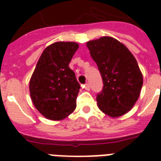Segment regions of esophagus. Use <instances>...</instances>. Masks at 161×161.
Listing matches in <instances>:
<instances>
[{
    "label": "esophagus",
    "mask_w": 161,
    "mask_h": 161,
    "mask_svg": "<svg viewBox=\"0 0 161 161\" xmlns=\"http://www.w3.org/2000/svg\"><path fill=\"white\" fill-rule=\"evenodd\" d=\"M84 89H85L86 91H90V89H91V88H90V84H88V83L84 84Z\"/></svg>",
    "instance_id": "obj_1"
}]
</instances>
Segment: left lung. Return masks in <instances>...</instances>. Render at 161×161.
<instances>
[{"instance_id": "left-lung-1", "label": "left lung", "mask_w": 161, "mask_h": 161, "mask_svg": "<svg viewBox=\"0 0 161 161\" xmlns=\"http://www.w3.org/2000/svg\"><path fill=\"white\" fill-rule=\"evenodd\" d=\"M86 45L103 82V91L97 97L98 108L110 117L123 115L134 107L142 91L143 77L137 61L112 37H102Z\"/></svg>"}]
</instances>
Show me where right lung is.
I'll use <instances>...</instances> for the list:
<instances>
[{"instance_id":"add662e5","label":"right lung","mask_w":161,"mask_h":161,"mask_svg":"<svg viewBox=\"0 0 161 161\" xmlns=\"http://www.w3.org/2000/svg\"><path fill=\"white\" fill-rule=\"evenodd\" d=\"M78 49L76 42H55L43 51L29 83L33 105L46 118L63 120L77 107L80 84L69 63Z\"/></svg>"}]
</instances>
